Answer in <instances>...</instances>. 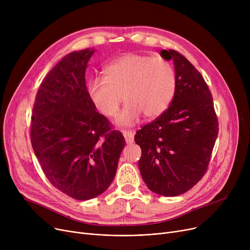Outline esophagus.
<instances>
[{"instance_id": "obj_1", "label": "esophagus", "mask_w": 250, "mask_h": 250, "mask_svg": "<svg viewBox=\"0 0 250 250\" xmlns=\"http://www.w3.org/2000/svg\"><path fill=\"white\" fill-rule=\"evenodd\" d=\"M123 134H124V137L125 139V142L127 144H132L135 140V135H134V132H132V130H123Z\"/></svg>"}]
</instances>
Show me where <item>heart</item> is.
<instances>
[{
    "label": "heart",
    "mask_w": 250,
    "mask_h": 250,
    "mask_svg": "<svg viewBox=\"0 0 250 250\" xmlns=\"http://www.w3.org/2000/svg\"><path fill=\"white\" fill-rule=\"evenodd\" d=\"M103 75L104 80L96 78L89 82V97L107 117L117 114L124 97L126 103L117 122L125 125L135 124L142 112L148 118L161 115L175 93V70L163 58L125 55L106 65Z\"/></svg>",
    "instance_id": "1"
}]
</instances>
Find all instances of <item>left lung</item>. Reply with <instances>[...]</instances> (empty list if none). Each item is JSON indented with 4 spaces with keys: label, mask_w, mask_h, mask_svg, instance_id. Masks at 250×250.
Segmentation results:
<instances>
[{
    "label": "left lung",
    "mask_w": 250,
    "mask_h": 250,
    "mask_svg": "<svg viewBox=\"0 0 250 250\" xmlns=\"http://www.w3.org/2000/svg\"><path fill=\"white\" fill-rule=\"evenodd\" d=\"M173 60L176 89L170 106L136 136L141 147L140 172L150 190L175 196L206 174L219 132L212 93L205 79L178 51L162 50Z\"/></svg>",
    "instance_id": "1"
}]
</instances>
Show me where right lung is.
<instances>
[{
    "mask_svg": "<svg viewBox=\"0 0 250 250\" xmlns=\"http://www.w3.org/2000/svg\"><path fill=\"white\" fill-rule=\"evenodd\" d=\"M94 49L73 51L43 79L35 97L30 139L48 181L87 201L108 188L125 146L123 134L96 111L85 72Z\"/></svg>",
    "mask_w": 250,
    "mask_h": 250,
    "instance_id": "obj_1",
    "label": "right lung"
}]
</instances>
